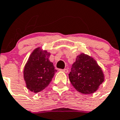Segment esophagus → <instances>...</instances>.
<instances>
[{
	"instance_id": "esophagus-1",
	"label": "esophagus",
	"mask_w": 120,
	"mask_h": 120,
	"mask_svg": "<svg viewBox=\"0 0 120 120\" xmlns=\"http://www.w3.org/2000/svg\"><path fill=\"white\" fill-rule=\"evenodd\" d=\"M60 71H63L64 72H65V73H68V72H69V71H68V69H67V68H66V69H61Z\"/></svg>"
}]
</instances>
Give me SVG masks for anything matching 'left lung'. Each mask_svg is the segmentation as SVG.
<instances>
[{"instance_id": "obj_1", "label": "left lung", "mask_w": 120, "mask_h": 120, "mask_svg": "<svg viewBox=\"0 0 120 120\" xmlns=\"http://www.w3.org/2000/svg\"><path fill=\"white\" fill-rule=\"evenodd\" d=\"M71 84L79 92L90 94L96 92L105 79L101 68L93 57L84 53L77 56L69 74Z\"/></svg>"}]
</instances>
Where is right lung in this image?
<instances>
[{
  "mask_svg": "<svg viewBox=\"0 0 120 120\" xmlns=\"http://www.w3.org/2000/svg\"><path fill=\"white\" fill-rule=\"evenodd\" d=\"M50 54V52L38 47L31 52L26 63L24 80L27 89L32 92H40L48 87L57 71L49 59Z\"/></svg>",
  "mask_w": 120,
  "mask_h": 120,
  "instance_id": "add662e5",
  "label": "right lung"
}]
</instances>
